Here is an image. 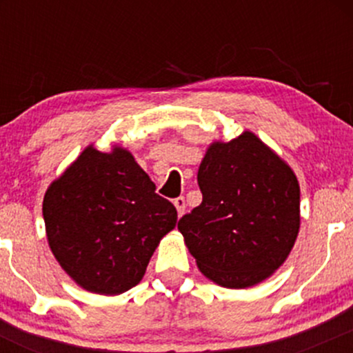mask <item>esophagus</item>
I'll list each match as a JSON object with an SVG mask.
<instances>
[{"instance_id": "34e87169", "label": "esophagus", "mask_w": 353, "mask_h": 353, "mask_svg": "<svg viewBox=\"0 0 353 353\" xmlns=\"http://www.w3.org/2000/svg\"><path fill=\"white\" fill-rule=\"evenodd\" d=\"M174 205H176L179 216H182V214H184V210H185V199H184V197H177V199H174Z\"/></svg>"}]
</instances>
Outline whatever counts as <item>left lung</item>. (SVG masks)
I'll return each mask as SVG.
<instances>
[{
	"label": "left lung",
	"instance_id": "1",
	"mask_svg": "<svg viewBox=\"0 0 353 353\" xmlns=\"http://www.w3.org/2000/svg\"><path fill=\"white\" fill-rule=\"evenodd\" d=\"M201 205L177 229L205 277L228 289L265 281L283 264L301 228L292 169L252 132L212 143L199 165Z\"/></svg>",
	"mask_w": 353,
	"mask_h": 353
}]
</instances>
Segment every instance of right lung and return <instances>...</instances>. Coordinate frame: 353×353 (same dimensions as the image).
<instances>
[{
    "instance_id": "1",
    "label": "right lung",
    "mask_w": 353,
    "mask_h": 353,
    "mask_svg": "<svg viewBox=\"0 0 353 353\" xmlns=\"http://www.w3.org/2000/svg\"><path fill=\"white\" fill-rule=\"evenodd\" d=\"M43 217L51 252L83 289L117 295L144 277L177 210L129 151L88 145L48 188Z\"/></svg>"
}]
</instances>
